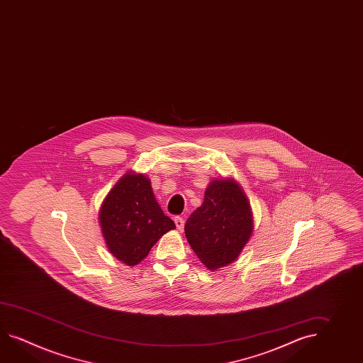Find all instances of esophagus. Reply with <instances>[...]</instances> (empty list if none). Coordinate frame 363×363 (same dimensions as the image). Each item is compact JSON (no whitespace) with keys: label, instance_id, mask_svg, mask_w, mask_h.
Returning a JSON list of instances; mask_svg holds the SVG:
<instances>
[{"label":"esophagus","instance_id":"esophagus-1","mask_svg":"<svg viewBox=\"0 0 363 363\" xmlns=\"http://www.w3.org/2000/svg\"><path fill=\"white\" fill-rule=\"evenodd\" d=\"M174 224L177 226L178 230H184V225H185V221H184V218H181V216H177V218H174Z\"/></svg>","mask_w":363,"mask_h":363}]
</instances>
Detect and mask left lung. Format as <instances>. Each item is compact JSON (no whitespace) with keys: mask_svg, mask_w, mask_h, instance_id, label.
I'll return each mask as SVG.
<instances>
[{"mask_svg":"<svg viewBox=\"0 0 363 363\" xmlns=\"http://www.w3.org/2000/svg\"><path fill=\"white\" fill-rule=\"evenodd\" d=\"M254 232L250 201L234 178H215L185 224L190 247L211 271L240 257Z\"/></svg>","mask_w":363,"mask_h":363,"instance_id":"8db88e82","label":"left lung"}]
</instances>
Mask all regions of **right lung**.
Wrapping results in <instances>:
<instances>
[{
  "mask_svg": "<svg viewBox=\"0 0 363 363\" xmlns=\"http://www.w3.org/2000/svg\"><path fill=\"white\" fill-rule=\"evenodd\" d=\"M105 245L126 266H137L176 225L164 215L150 178L129 170L106 194L99 211Z\"/></svg>",
  "mask_w": 363,
  "mask_h": 363,
  "instance_id": "obj_1",
  "label": "right lung"
}]
</instances>
